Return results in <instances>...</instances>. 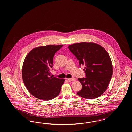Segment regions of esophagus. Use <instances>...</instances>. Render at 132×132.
<instances>
[{
  "label": "esophagus",
  "instance_id": "1",
  "mask_svg": "<svg viewBox=\"0 0 132 132\" xmlns=\"http://www.w3.org/2000/svg\"><path fill=\"white\" fill-rule=\"evenodd\" d=\"M67 80H68V81H74L75 80V78H70V79H68Z\"/></svg>",
  "mask_w": 132,
  "mask_h": 132
}]
</instances>
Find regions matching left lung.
Listing matches in <instances>:
<instances>
[{
	"instance_id": "left-lung-1",
	"label": "left lung",
	"mask_w": 132,
	"mask_h": 132,
	"mask_svg": "<svg viewBox=\"0 0 132 132\" xmlns=\"http://www.w3.org/2000/svg\"><path fill=\"white\" fill-rule=\"evenodd\" d=\"M70 51L79 60L80 67L84 66L85 78H79L82 89L77 94L87 99L96 98L106 90L113 68L106 50L99 44L82 42L68 46Z\"/></svg>"
}]
</instances>
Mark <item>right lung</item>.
<instances>
[{
	"label": "right lung",
	"mask_w": 132,
	"mask_h": 132,
	"mask_svg": "<svg viewBox=\"0 0 132 132\" xmlns=\"http://www.w3.org/2000/svg\"><path fill=\"white\" fill-rule=\"evenodd\" d=\"M62 45H48L34 48L26 57L22 78L26 87L34 96L48 101L59 94L65 81L50 76L54 54Z\"/></svg>",
	"instance_id": "1"
}]
</instances>
